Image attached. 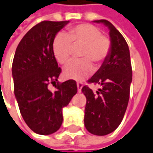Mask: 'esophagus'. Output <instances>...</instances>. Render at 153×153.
<instances>
[{
  "label": "esophagus",
  "instance_id": "esophagus-1",
  "mask_svg": "<svg viewBox=\"0 0 153 153\" xmlns=\"http://www.w3.org/2000/svg\"><path fill=\"white\" fill-rule=\"evenodd\" d=\"M84 84L82 82H77V87H78V92H81V89L83 87Z\"/></svg>",
  "mask_w": 153,
  "mask_h": 153
}]
</instances>
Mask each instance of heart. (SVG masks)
Masks as SVG:
<instances>
[{"label": "heart", "instance_id": "obj_1", "mask_svg": "<svg viewBox=\"0 0 153 153\" xmlns=\"http://www.w3.org/2000/svg\"><path fill=\"white\" fill-rule=\"evenodd\" d=\"M82 45L79 60H73L63 70L66 79L83 80L93 71L91 63H100L111 50L110 38L101 34L94 25L83 23L68 29L66 33H59L53 42V53L61 64L68 63L73 53V46Z\"/></svg>", "mask_w": 153, "mask_h": 153}]
</instances>
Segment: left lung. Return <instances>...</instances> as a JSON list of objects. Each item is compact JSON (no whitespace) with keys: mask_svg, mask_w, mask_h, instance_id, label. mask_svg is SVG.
Instances as JSON below:
<instances>
[{"mask_svg":"<svg viewBox=\"0 0 153 153\" xmlns=\"http://www.w3.org/2000/svg\"><path fill=\"white\" fill-rule=\"evenodd\" d=\"M110 29L111 47L104 63L88 80L101 86L94 94L87 85L82 88L86 96L85 126L88 131L105 136L114 131L122 121L130 98L132 69L127 42L121 33L106 20H98Z\"/></svg>","mask_w":153,"mask_h":153,"instance_id":"8db88e82","label":"left lung"}]
</instances>
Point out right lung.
Masks as SVG:
<instances>
[{"mask_svg": "<svg viewBox=\"0 0 153 153\" xmlns=\"http://www.w3.org/2000/svg\"><path fill=\"white\" fill-rule=\"evenodd\" d=\"M68 21H42L25 34L16 48L12 77L14 94L26 124L35 133L49 135L63 122L62 111L77 93L76 81L59 83L60 73L53 53L56 34ZM57 83L55 91L48 85Z\"/></svg>", "mask_w": 153, "mask_h": 153, "instance_id": "add662e5", "label": "right lung"}]
</instances>
